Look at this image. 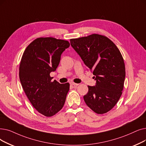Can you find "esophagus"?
<instances>
[{
    "label": "esophagus",
    "mask_w": 146,
    "mask_h": 146,
    "mask_svg": "<svg viewBox=\"0 0 146 146\" xmlns=\"http://www.w3.org/2000/svg\"><path fill=\"white\" fill-rule=\"evenodd\" d=\"M70 84L71 85H73L74 87H76V86H78V85H79V84H78L74 83V82H70Z\"/></svg>",
    "instance_id": "esophagus-1"
}]
</instances>
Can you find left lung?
<instances>
[{"mask_svg":"<svg viewBox=\"0 0 146 146\" xmlns=\"http://www.w3.org/2000/svg\"><path fill=\"white\" fill-rule=\"evenodd\" d=\"M72 46L93 72L96 85L88 86L86 105L97 114L111 110L122 96L125 66L119 49L108 37L98 34L70 39Z\"/></svg>","mask_w":146,"mask_h":146,"instance_id":"8db88e82","label":"left lung"}]
</instances>
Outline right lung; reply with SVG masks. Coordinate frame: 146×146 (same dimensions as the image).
Instances as JSON below:
<instances>
[{
    "mask_svg": "<svg viewBox=\"0 0 146 146\" xmlns=\"http://www.w3.org/2000/svg\"><path fill=\"white\" fill-rule=\"evenodd\" d=\"M67 40L39 37L25 49L19 68L23 90L34 108L46 117L55 115L65 103L69 83L51 81L50 73L55 71L61 55L68 48Z\"/></svg>",
    "mask_w": 146,
    "mask_h": 146,
    "instance_id": "right-lung-1",
    "label": "right lung"
}]
</instances>
